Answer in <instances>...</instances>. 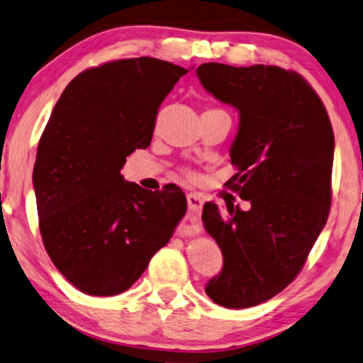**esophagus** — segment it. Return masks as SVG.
<instances>
[{"instance_id": "34e87169", "label": "esophagus", "mask_w": 363, "mask_h": 363, "mask_svg": "<svg viewBox=\"0 0 363 363\" xmlns=\"http://www.w3.org/2000/svg\"><path fill=\"white\" fill-rule=\"evenodd\" d=\"M187 205L194 216H200L202 215V208H203V197L197 192L187 194Z\"/></svg>"}]
</instances>
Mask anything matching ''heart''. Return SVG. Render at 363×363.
I'll use <instances>...</instances> for the list:
<instances>
[{
	"instance_id": "b5f03b06",
	"label": "heart",
	"mask_w": 363,
	"mask_h": 363,
	"mask_svg": "<svg viewBox=\"0 0 363 363\" xmlns=\"http://www.w3.org/2000/svg\"><path fill=\"white\" fill-rule=\"evenodd\" d=\"M186 176H187V177H192V179L195 177V174H194L192 171H186Z\"/></svg>"
}]
</instances>
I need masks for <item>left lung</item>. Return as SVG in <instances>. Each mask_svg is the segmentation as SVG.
Returning a JSON list of instances; mask_svg holds the SVG:
<instances>
[{"instance_id":"obj_1","label":"left lung","mask_w":363,"mask_h":363,"mask_svg":"<svg viewBox=\"0 0 363 363\" xmlns=\"http://www.w3.org/2000/svg\"><path fill=\"white\" fill-rule=\"evenodd\" d=\"M203 89L239 111L228 186L250 210L205 203L202 221L223 252L205 287L226 308L267 302L294 281L331 206L335 134L326 108L301 74L278 66L197 67Z\"/></svg>"}]
</instances>
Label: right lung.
Listing matches in <instances>:
<instances>
[{"instance_id":"right-lung-1","label":"right lung","mask_w":363,"mask_h":363,"mask_svg":"<svg viewBox=\"0 0 363 363\" xmlns=\"http://www.w3.org/2000/svg\"><path fill=\"white\" fill-rule=\"evenodd\" d=\"M187 69L142 56L90 67L69 82L33 166L40 234L51 262L89 296L140 278L186 215L174 184L147 191L121 169L150 145L158 108Z\"/></svg>"}]
</instances>
